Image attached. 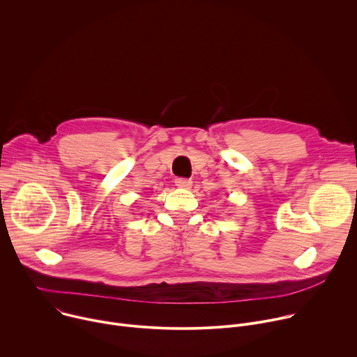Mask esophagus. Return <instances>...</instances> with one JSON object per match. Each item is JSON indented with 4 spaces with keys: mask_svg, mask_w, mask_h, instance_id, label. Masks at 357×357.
Returning a JSON list of instances; mask_svg holds the SVG:
<instances>
[{
    "mask_svg": "<svg viewBox=\"0 0 357 357\" xmlns=\"http://www.w3.org/2000/svg\"><path fill=\"white\" fill-rule=\"evenodd\" d=\"M175 185L178 188H182V189H189L192 186V181L186 179V178H176L175 179Z\"/></svg>",
    "mask_w": 357,
    "mask_h": 357,
    "instance_id": "34e87169",
    "label": "esophagus"
}]
</instances>
